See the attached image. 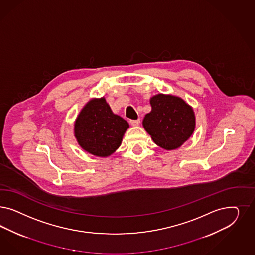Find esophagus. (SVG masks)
I'll return each mask as SVG.
<instances>
[{
  "label": "esophagus",
  "instance_id": "obj_1",
  "mask_svg": "<svg viewBox=\"0 0 255 255\" xmlns=\"http://www.w3.org/2000/svg\"><path fill=\"white\" fill-rule=\"evenodd\" d=\"M140 119H137V120H130L129 123L131 126H138L140 124Z\"/></svg>",
  "mask_w": 255,
  "mask_h": 255
}]
</instances>
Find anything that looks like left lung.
<instances>
[{
	"label": "left lung",
	"mask_w": 255,
	"mask_h": 255,
	"mask_svg": "<svg viewBox=\"0 0 255 255\" xmlns=\"http://www.w3.org/2000/svg\"><path fill=\"white\" fill-rule=\"evenodd\" d=\"M152 111L144 116L142 126L154 142L166 150H173L192 135L195 115L183 99L158 94L150 99Z\"/></svg>",
	"instance_id": "left-lung-1"
}]
</instances>
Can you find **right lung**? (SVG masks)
Instances as JSON below:
<instances>
[{"label":"right lung","mask_w":255,"mask_h":255,"mask_svg":"<svg viewBox=\"0 0 255 255\" xmlns=\"http://www.w3.org/2000/svg\"><path fill=\"white\" fill-rule=\"evenodd\" d=\"M128 127L125 119L113 113L106 99H93L82 108L75 121V137L83 150L104 157L121 145Z\"/></svg>","instance_id":"1"}]
</instances>
